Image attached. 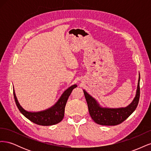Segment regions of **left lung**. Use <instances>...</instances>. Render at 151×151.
<instances>
[{
	"mask_svg": "<svg viewBox=\"0 0 151 151\" xmlns=\"http://www.w3.org/2000/svg\"><path fill=\"white\" fill-rule=\"evenodd\" d=\"M92 119L99 125H116L125 121L137 106L140 98V74L135 97L129 106L125 108H107L100 106L96 100L83 90Z\"/></svg>",
	"mask_w": 151,
	"mask_h": 151,
	"instance_id": "1",
	"label": "left lung"
}]
</instances>
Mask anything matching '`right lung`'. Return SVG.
Wrapping results in <instances>:
<instances>
[{"label":"right lung","mask_w":151,"mask_h":151,"mask_svg":"<svg viewBox=\"0 0 151 151\" xmlns=\"http://www.w3.org/2000/svg\"><path fill=\"white\" fill-rule=\"evenodd\" d=\"M77 86L76 84H74L65 90L62 94L61 97L59 98L58 101L53 106L46 110L38 112H29L25 110L18 102L14 90H13V94L18 109L26 118L37 125L49 126L57 124L58 123L62 120L63 116H64L65 107L67 99L72 90L76 88Z\"/></svg>","instance_id":"add662e5"}]
</instances>
